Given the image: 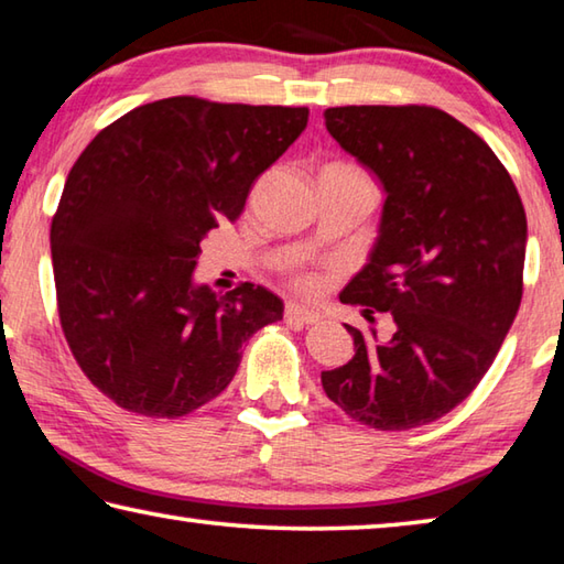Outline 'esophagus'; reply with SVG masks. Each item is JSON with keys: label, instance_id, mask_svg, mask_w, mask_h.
<instances>
[{"label": "esophagus", "instance_id": "esophagus-1", "mask_svg": "<svg viewBox=\"0 0 564 564\" xmlns=\"http://www.w3.org/2000/svg\"><path fill=\"white\" fill-rule=\"evenodd\" d=\"M285 321H293V323H318L321 321V313L308 308V305H299V303H289L285 305Z\"/></svg>", "mask_w": 564, "mask_h": 564}]
</instances>
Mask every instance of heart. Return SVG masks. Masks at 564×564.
I'll use <instances>...</instances> for the list:
<instances>
[{"label":"heart","instance_id":"obj_1","mask_svg":"<svg viewBox=\"0 0 564 564\" xmlns=\"http://www.w3.org/2000/svg\"><path fill=\"white\" fill-rule=\"evenodd\" d=\"M299 285H301V289H305V291H311V289H316L318 281H316V275H301Z\"/></svg>","mask_w":564,"mask_h":564}]
</instances>
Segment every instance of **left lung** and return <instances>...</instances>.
<instances>
[{"label": "left lung", "instance_id": "left-lung-1", "mask_svg": "<svg viewBox=\"0 0 564 564\" xmlns=\"http://www.w3.org/2000/svg\"><path fill=\"white\" fill-rule=\"evenodd\" d=\"M326 129L383 186L378 236L340 301L390 313L393 336L346 326L326 395L378 431L451 413L488 373L522 299L528 218L492 149L433 107H336Z\"/></svg>", "mask_w": 564, "mask_h": 564}]
</instances>
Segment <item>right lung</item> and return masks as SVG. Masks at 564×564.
Returning <instances> with one entry per match:
<instances>
[{
    "label": "right lung",
    "instance_id": "right-lung-1",
    "mask_svg": "<svg viewBox=\"0 0 564 564\" xmlns=\"http://www.w3.org/2000/svg\"><path fill=\"white\" fill-rule=\"evenodd\" d=\"M308 123V109L171 97L131 109L76 159L52 221L59 318L76 362L113 403L181 417L231 383L243 343L283 301L196 283L202 238Z\"/></svg>",
    "mask_w": 564,
    "mask_h": 564
}]
</instances>
